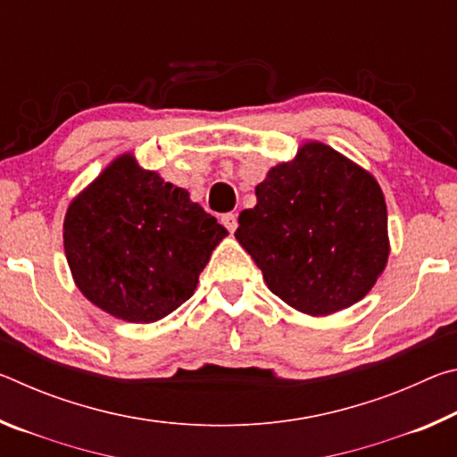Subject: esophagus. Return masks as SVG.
Returning a JSON list of instances; mask_svg holds the SVG:
<instances>
[{
	"mask_svg": "<svg viewBox=\"0 0 457 457\" xmlns=\"http://www.w3.org/2000/svg\"><path fill=\"white\" fill-rule=\"evenodd\" d=\"M221 223L228 228L229 234H234V231L237 229V215L236 213H226L221 218Z\"/></svg>",
	"mask_w": 457,
	"mask_h": 457,
	"instance_id": "obj_1",
	"label": "esophagus"
}]
</instances>
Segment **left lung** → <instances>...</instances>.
I'll use <instances>...</instances> for the list:
<instances>
[{
  "mask_svg": "<svg viewBox=\"0 0 457 457\" xmlns=\"http://www.w3.org/2000/svg\"><path fill=\"white\" fill-rule=\"evenodd\" d=\"M236 239L268 288L311 316L357 304L389 260L385 195L367 169L308 141L256 185Z\"/></svg>",
  "mask_w": 457,
  "mask_h": 457,
  "instance_id": "obj_1",
  "label": "left lung"
}]
</instances>
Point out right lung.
Listing matches in <instances>:
<instances>
[{
  "instance_id": "add662e5",
  "label": "right lung",
  "mask_w": 457,
  "mask_h": 457,
  "mask_svg": "<svg viewBox=\"0 0 457 457\" xmlns=\"http://www.w3.org/2000/svg\"><path fill=\"white\" fill-rule=\"evenodd\" d=\"M228 229L189 193L119 154L68 205L64 252L74 284L100 311L157 322L197 288Z\"/></svg>"
}]
</instances>
